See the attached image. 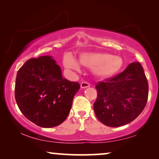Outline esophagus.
Wrapping results in <instances>:
<instances>
[{"instance_id":"34e87169","label":"esophagus","mask_w":159,"mask_h":159,"mask_svg":"<svg viewBox=\"0 0 159 159\" xmlns=\"http://www.w3.org/2000/svg\"><path fill=\"white\" fill-rule=\"evenodd\" d=\"M89 86H90V84H89V82H87V81H83L81 84V87L82 88V89H84V88L89 87Z\"/></svg>"}]
</instances>
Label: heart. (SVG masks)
<instances>
[{
	"instance_id": "obj_1",
	"label": "heart",
	"mask_w": 159,
	"mask_h": 159,
	"mask_svg": "<svg viewBox=\"0 0 159 159\" xmlns=\"http://www.w3.org/2000/svg\"><path fill=\"white\" fill-rule=\"evenodd\" d=\"M79 61L85 67L93 68L94 72L101 77H110L121 69L122 59L117 56L107 53H84L79 56ZM64 65L66 67L77 70L79 65L72 56L64 58Z\"/></svg>"
}]
</instances>
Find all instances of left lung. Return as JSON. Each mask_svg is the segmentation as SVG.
I'll return each mask as SVG.
<instances>
[{
  "mask_svg": "<svg viewBox=\"0 0 159 159\" xmlns=\"http://www.w3.org/2000/svg\"><path fill=\"white\" fill-rule=\"evenodd\" d=\"M96 116L109 127H120L134 121L142 113L148 98V82L143 67L132 62L123 72L95 85Z\"/></svg>",
  "mask_w": 159,
  "mask_h": 159,
  "instance_id": "obj_1",
  "label": "left lung"
}]
</instances>
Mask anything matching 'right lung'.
I'll return each mask as SVG.
<instances>
[{
  "mask_svg": "<svg viewBox=\"0 0 159 159\" xmlns=\"http://www.w3.org/2000/svg\"><path fill=\"white\" fill-rule=\"evenodd\" d=\"M78 82L62 78L61 68L51 56L31 58L20 68L15 100L24 116L38 126L55 127L70 113Z\"/></svg>",
  "mask_w": 159,
  "mask_h": 159,
  "instance_id": "add662e5",
  "label": "right lung"
}]
</instances>
